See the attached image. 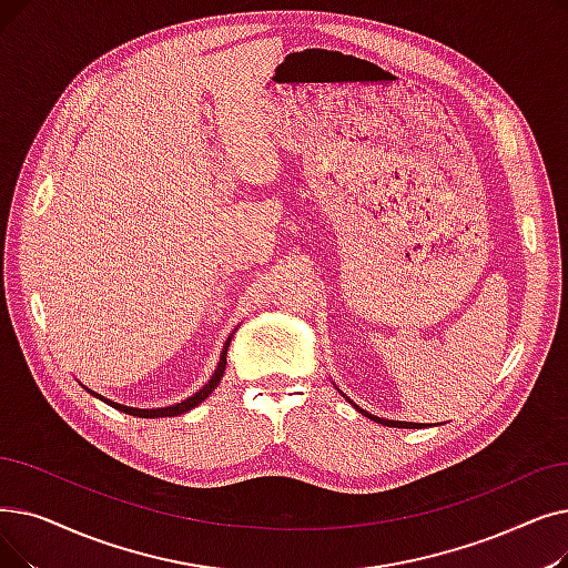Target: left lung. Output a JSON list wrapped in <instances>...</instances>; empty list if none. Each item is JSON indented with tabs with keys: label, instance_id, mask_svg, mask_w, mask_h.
Listing matches in <instances>:
<instances>
[{
	"label": "left lung",
	"instance_id": "1",
	"mask_svg": "<svg viewBox=\"0 0 568 568\" xmlns=\"http://www.w3.org/2000/svg\"><path fill=\"white\" fill-rule=\"evenodd\" d=\"M357 408V406H355ZM357 410H362V408H357ZM366 417H372V420H376V423H381V425H387V427H408V429H413V427H425V425H415V423H397V420H383V417H374V415H368L366 410H362Z\"/></svg>",
	"mask_w": 568,
	"mask_h": 568
}]
</instances>
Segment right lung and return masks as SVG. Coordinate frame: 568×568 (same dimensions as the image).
<instances>
[{"label": "right lung", "mask_w": 568, "mask_h": 568, "mask_svg": "<svg viewBox=\"0 0 568 568\" xmlns=\"http://www.w3.org/2000/svg\"><path fill=\"white\" fill-rule=\"evenodd\" d=\"M230 341L232 338H227V343H225V348H223V355H220V362H217V368H215V374L211 376V381L196 392V394H192L190 399H185V402H181V404H176V406H169V408H158V410H148V408H130V406H120V404H115V402H109V399H104V397H100V394H94V397H100V399H104L109 406H113V408H118V410H122V413H128V415H136V417H174V415H181V413H187L190 408H194V406H200L209 394L217 387V383H220V378H223V374H225V366H227V348H230Z\"/></svg>", "instance_id": "1"}]
</instances>
